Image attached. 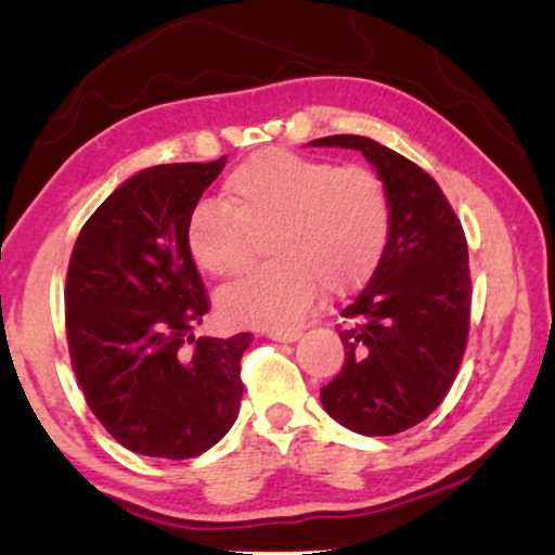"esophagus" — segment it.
I'll return each instance as SVG.
<instances>
[{
    "label": "esophagus",
    "mask_w": 555,
    "mask_h": 555,
    "mask_svg": "<svg viewBox=\"0 0 555 555\" xmlns=\"http://www.w3.org/2000/svg\"><path fill=\"white\" fill-rule=\"evenodd\" d=\"M299 336L302 334H299L297 328H270L268 332V338H272V341H280V344H293Z\"/></svg>",
    "instance_id": "1"
}]
</instances>
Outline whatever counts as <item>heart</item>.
I'll list each match as a JSON object with an SVG mask.
<instances>
[{"label": "heart", "instance_id": "heart-1", "mask_svg": "<svg viewBox=\"0 0 555 555\" xmlns=\"http://www.w3.org/2000/svg\"><path fill=\"white\" fill-rule=\"evenodd\" d=\"M275 262L248 272L221 295V314L246 326L302 322L322 285L351 293L373 275L392 231L385 182L363 165L260 151L223 182V202L192 211L188 246L197 266L229 280L246 270L258 238Z\"/></svg>", "mask_w": 555, "mask_h": 555}]
</instances>
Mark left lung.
I'll return each instance as SVG.
<instances>
[{
	"mask_svg": "<svg viewBox=\"0 0 555 555\" xmlns=\"http://www.w3.org/2000/svg\"><path fill=\"white\" fill-rule=\"evenodd\" d=\"M309 145L361 151L392 202L383 260L336 326L346 361L322 387V404L356 434H400L443 402L461 367L470 328L468 243L439 184L404 155L351 133Z\"/></svg>",
	"mask_w": 555,
	"mask_h": 555,
	"instance_id": "8db88e82",
	"label": "left lung"
}]
</instances>
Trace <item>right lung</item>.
I'll list each match as a JSON object with an SVG mask.
<instances>
[{"label": "right lung", "instance_id": "obj_1", "mask_svg": "<svg viewBox=\"0 0 555 555\" xmlns=\"http://www.w3.org/2000/svg\"><path fill=\"white\" fill-rule=\"evenodd\" d=\"M227 158L153 165L106 197L75 241L65 283L70 363L116 441L184 461L238 416L250 334L194 338L209 297L188 246L202 192Z\"/></svg>", "mask_w": 555, "mask_h": 555}]
</instances>
